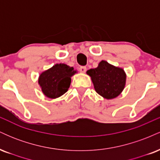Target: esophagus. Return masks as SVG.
Wrapping results in <instances>:
<instances>
[{"label": "esophagus", "mask_w": 160, "mask_h": 160, "mask_svg": "<svg viewBox=\"0 0 160 160\" xmlns=\"http://www.w3.org/2000/svg\"><path fill=\"white\" fill-rule=\"evenodd\" d=\"M80 71L81 73H85L86 71V68L85 66H81V67L80 68Z\"/></svg>", "instance_id": "obj_1"}]
</instances>
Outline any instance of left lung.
<instances>
[{
  "label": "left lung",
  "mask_w": 160,
  "mask_h": 160,
  "mask_svg": "<svg viewBox=\"0 0 160 160\" xmlns=\"http://www.w3.org/2000/svg\"><path fill=\"white\" fill-rule=\"evenodd\" d=\"M86 74L90 76L96 92L106 99L117 98L126 86L124 70L104 60L99 62L96 68L88 70Z\"/></svg>",
  "instance_id": "left-lung-1"
}]
</instances>
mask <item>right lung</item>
<instances>
[{"label": "right lung", "instance_id": "obj_1", "mask_svg": "<svg viewBox=\"0 0 160 160\" xmlns=\"http://www.w3.org/2000/svg\"><path fill=\"white\" fill-rule=\"evenodd\" d=\"M76 73L73 67L65 64H56L40 74L38 84L47 98H58L68 90L71 78Z\"/></svg>", "mask_w": 160, "mask_h": 160}]
</instances>
